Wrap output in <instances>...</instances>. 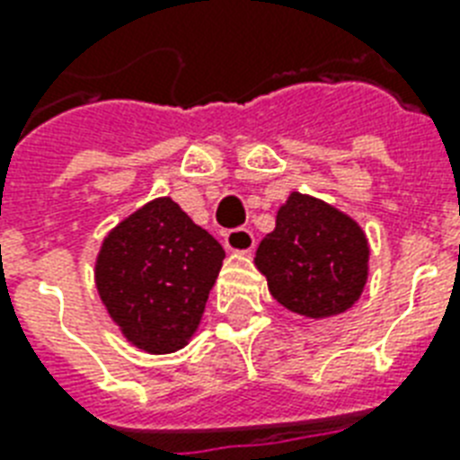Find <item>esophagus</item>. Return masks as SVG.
<instances>
[{
    "label": "esophagus",
    "instance_id": "esophagus-1",
    "mask_svg": "<svg viewBox=\"0 0 460 460\" xmlns=\"http://www.w3.org/2000/svg\"><path fill=\"white\" fill-rule=\"evenodd\" d=\"M224 248L229 252H236V255H248L255 248V236L248 229H231L224 236Z\"/></svg>",
    "mask_w": 460,
    "mask_h": 460
}]
</instances>
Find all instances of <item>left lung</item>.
<instances>
[{"mask_svg": "<svg viewBox=\"0 0 460 460\" xmlns=\"http://www.w3.org/2000/svg\"><path fill=\"white\" fill-rule=\"evenodd\" d=\"M255 267L274 301L310 320H327L363 296L370 243L353 217L294 190L277 209L274 231L260 241Z\"/></svg>", "mask_w": 460, "mask_h": 460, "instance_id": "8db88e82", "label": "left lung"}]
</instances>
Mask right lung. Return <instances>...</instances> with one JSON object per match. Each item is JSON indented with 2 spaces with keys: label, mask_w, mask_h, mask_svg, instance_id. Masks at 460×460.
Returning <instances> with one entry per match:
<instances>
[{
  "label": "right lung",
  "mask_w": 460,
  "mask_h": 460,
  "mask_svg": "<svg viewBox=\"0 0 460 460\" xmlns=\"http://www.w3.org/2000/svg\"><path fill=\"white\" fill-rule=\"evenodd\" d=\"M224 248L164 195L104 236L95 287L124 339L146 353L183 349L200 327Z\"/></svg>",
  "instance_id": "1"
}]
</instances>
